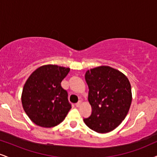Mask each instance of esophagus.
Returning <instances> with one entry per match:
<instances>
[{
  "instance_id": "1",
  "label": "esophagus",
  "mask_w": 157,
  "mask_h": 157,
  "mask_svg": "<svg viewBox=\"0 0 157 157\" xmlns=\"http://www.w3.org/2000/svg\"><path fill=\"white\" fill-rule=\"evenodd\" d=\"M81 105H82V101H81V100H79V101L77 102V103H75V106H76V107H80L81 106Z\"/></svg>"
}]
</instances>
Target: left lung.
Here are the masks:
<instances>
[{
  "label": "left lung",
  "instance_id": "obj_1",
  "mask_svg": "<svg viewBox=\"0 0 157 157\" xmlns=\"http://www.w3.org/2000/svg\"><path fill=\"white\" fill-rule=\"evenodd\" d=\"M85 80L92 113L84 121L91 129L106 133L125 119L132 102L131 85L125 75L109 66L87 71Z\"/></svg>",
  "mask_w": 157,
  "mask_h": 157
}]
</instances>
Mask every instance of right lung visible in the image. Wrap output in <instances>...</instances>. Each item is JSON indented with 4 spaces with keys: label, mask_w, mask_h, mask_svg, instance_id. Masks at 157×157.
<instances>
[{
    "label": "right lung",
    "mask_w": 157,
    "mask_h": 157,
    "mask_svg": "<svg viewBox=\"0 0 157 157\" xmlns=\"http://www.w3.org/2000/svg\"><path fill=\"white\" fill-rule=\"evenodd\" d=\"M69 71V67L44 65L27 80L22 90V103L25 113L36 124L55 127L67 116L71 104L61 82Z\"/></svg>",
    "instance_id": "1"
}]
</instances>
